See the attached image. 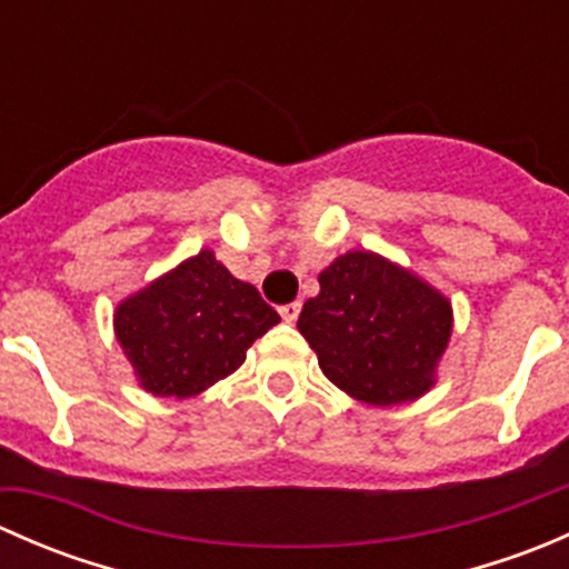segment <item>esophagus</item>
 <instances>
[{
	"mask_svg": "<svg viewBox=\"0 0 569 569\" xmlns=\"http://www.w3.org/2000/svg\"><path fill=\"white\" fill-rule=\"evenodd\" d=\"M280 317H283V321H297V317H300V302H289V306H280Z\"/></svg>",
	"mask_w": 569,
	"mask_h": 569,
	"instance_id": "obj_1",
	"label": "esophagus"
}]
</instances>
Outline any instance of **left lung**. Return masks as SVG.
<instances>
[{
	"label": "left lung",
	"mask_w": 569,
	"mask_h": 569,
	"mask_svg": "<svg viewBox=\"0 0 569 569\" xmlns=\"http://www.w3.org/2000/svg\"><path fill=\"white\" fill-rule=\"evenodd\" d=\"M297 327L332 386L388 407L432 388L451 336L443 295L375 252H347L319 274Z\"/></svg>",
	"instance_id": "obj_1"
}]
</instances>
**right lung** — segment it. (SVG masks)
<instances>
[{
  "mask_svg": "<svg viewBox=\"0 0 569 569\" xmlns=\"http://www.w3.org/2000/svg\"><path fill=\"white\" fill-rule=\"evenodd\" d=\"M278 321L256 286L200 250L120 302L114 332L146 391L187 399L233 375L250 343Z\"/></svg>",
  "mask_w": 569,
  "mask_h": 569,
  "instance_id": "obj_1",
  "label": "right lung"
}]
</instances>
